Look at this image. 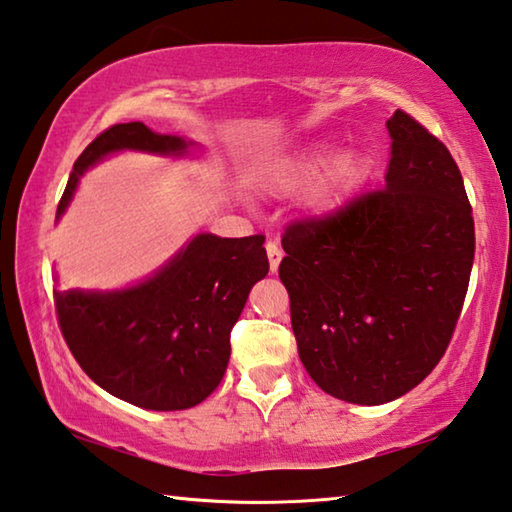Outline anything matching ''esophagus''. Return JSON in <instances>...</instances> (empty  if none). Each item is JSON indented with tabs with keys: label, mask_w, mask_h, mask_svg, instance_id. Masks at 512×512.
Returning <instances> with one entry per match:
<instances>
[{
	"label": "esophagus",
	"mask_w": 512,
	"mask_h": 512,
	"mask_svg": "<svg viewBox=\"0 0 512 512\" xmlns=\"http://www.w3.org/2000/svg\"><path fill=\"white\" fill-rule=\"evenodd\" d=\"M265 249H267V258H270V270L276 272V270H279V265H281L283 249H281V245L276 240H267Z\"/></svg>",
	"instance_id": "1"
}]
</instances>
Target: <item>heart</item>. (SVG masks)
<instances>
[{"label":"heart","mask_w":512,"mask_h":512,"mask_svg":"<svg viewBox=\"0 0 512 512\" xmlns=\"http://www.w3.org/2000/svg\"><path fill=\"white\" fill-rule=\"evenodd\" d=\"M321 164H324V152H294V155L272 161V164L263 170V184L276 188V191H292V188L306 184L308 179L315 177ZM353 177V161H344V164L335 170V175L330 177L328 186L324 188V204L335 206L342 202L344 191L353 184Z\"/></svg>","instance_id":"1"}]
</instances>
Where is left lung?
<instances>
[{"label":"left lung","mask_w":512,"mask_h":512,"mask_svg":"<svg viewBox=\"0 0 512 512\" xmlns=\"http://www.w3.org/2000/svg\"><path fill=\"white\" fill-rule=\"evenodd\" d=\"M387 186L285 227L279 276L299 357L355 405L405 396L452 342L474 261V218L450 150L414 116L387 121Z\"/></svg>","instance_id":"8db88e82"}]
</instances>
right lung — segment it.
<instances>
[{
	"mask_svg": "<svg viewBox=\"0 0 512 512\" xmlns=\"http://www.w3.org/2000/svg\"><path fill=\"white\" fill-rule=\"evenodd\" d=\"M184 139L157 134L141 121L103 130L76 159L58 215L78 177L114 150L182 155ZM265 236H195L146 283L123 292L53 290L60 333L89 378L130 405L179 411L200 405L227 371L231 328L251 285L270 272Z\"/></svg>",
	"mask_w": 512,
	"mask_h": 512,
	"instance_id": "obj_1",
	"label": "right lung"
}]
</instances>
